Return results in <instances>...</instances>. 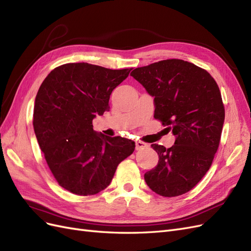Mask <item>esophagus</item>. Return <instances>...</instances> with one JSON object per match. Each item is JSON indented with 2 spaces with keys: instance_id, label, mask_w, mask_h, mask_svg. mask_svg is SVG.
<instances>
[{
  "instance_id": "1",
  "label": "esophagus",
  "mask_w": 251,
  "mask_h": 251,
  "mask_svg": "<svg viewBox=\"0 0 251 251\" xmlns=\"http://www.w3.org/2000/svg\"><path fill=\"white\" fill-rule=\"evenodd\" d=\"M149 147V144L146 143V142H142V141H136V150L137 151H140V150H143Z\"/></svg>"
}]
</instances>
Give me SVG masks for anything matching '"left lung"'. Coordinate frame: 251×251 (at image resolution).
<instances>
[{
	"instance_id": "left-lung-1",
	"label": "left lung",
	"mask_w": 251,
	"mask_h": 251,
	"mask_svg": "<svg viewBox=\"0 0 251 251\" xmlns=\"http://www.w3.org/2000/svg\"><path fill=\"white\" fill-rule=\"evenodd\" d=\"M131 76L154 97V117L176 137L170 149L151 144L159 161L144 180L160 196L183 195L206 174L219 148L225 118L219 87L207 71L176 58L136 68Z\"/></svg>"
}]
</instances>
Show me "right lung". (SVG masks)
<instances>
[{
  "mask_svg": "<svg viewBox=\"0 0 251 251\" xmlns=\"http://www.w3.org/2000/svg\"><path fill=\"white\" fill-rule=\"evenodd\" d=\"M132 69L112 70L88 63L65 64L45 78L35 97L33 127L58 184L91 196L109 186L135 142L93 130L92 120L109 110L112 91Z\"/></svg>",
  "mask_w": 251,
  "mask_h": 251,
  "instance_id": "obj_1",
  "label": "right lung"
}]
</instances>
